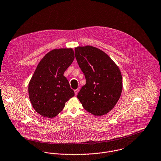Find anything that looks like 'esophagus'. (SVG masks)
<instances>
[{
	"label": "esophagus",
	"mask_w": 161,
	"mask_h": 161,
	"mask_svg": "<svg viewBox=\"0 0 161 161\" xmlns=\"http://www.w3.org/2000/svg\"><path fill=\"white\" fill-rule=\"evenodd\" d=\"M79 90H80V89H79V88H78V89H76V90H75V95H77V94H78V93Z\"/></svg>",
	"instance_id": "1"
}]
</instances>
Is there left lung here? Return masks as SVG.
<instances>
[{"mask_svg": "<svg viewBox=\"0 0 161 161\" xmlns=\"http://www.w3.org/2000/svg\"><path fill=\"white\" fill-rule=\"evenodd\" d=\"M75 57L86 84L77 97L83 108L95 116L108 113L122 91V77L117 64L103 51L93 46L75 47Z\"/></svg>", "mask_w": 161, "mask_h": 161, "instance_id": "8db88e82", "label": "left lung"}]
</instances>
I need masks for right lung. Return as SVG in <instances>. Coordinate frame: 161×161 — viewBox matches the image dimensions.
Instances as JSON below:
<instances>
[{
	"label": "right lung",
	"mask_w": 161,
	"mask_h": 161,
	"mask_svg": "<svg viewBox=\"0 0 161 161\" xmlns=\"http://www.w3.org/2000/svg\"><path fill=\"white\" fill-rule=\"evenodd\" d=\"M75 58L71 48L53 49L39 63L29 83V97L41 115L53 118L75 95L64 73Z\"/></svg>",
	"instance_id": "right-lung-1"
}]
</instances>
